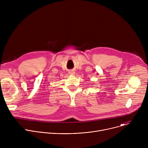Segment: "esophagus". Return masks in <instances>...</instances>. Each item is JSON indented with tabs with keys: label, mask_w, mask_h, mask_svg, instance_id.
I'll return each mask as SVG.
<instances>
[{
	"label": "esophagus",
	"mask_w": 148,
	"mask_h": 148,
	"mask_svg": "<svg viewBox=\"0 0 148 148\" xmlns=\"http://www.w3.org/2000/svg\"><path fill=\"white\" fill-rule=\"evenodd\" d=\"M70 74H71V75H73V74H74V71H70Z\"/></svg>",
	"instance_id": "esophagus-1"
}]
</instances>
